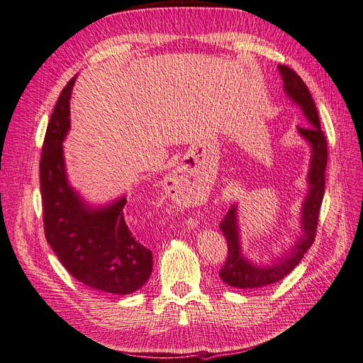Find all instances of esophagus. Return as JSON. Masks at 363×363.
I'll list each match as a JSON object with an SVG mask.
<instances>
[{
	"mask_svg": "<svg viewBox=\"0 0 363 363\" xmlns=\"http://www.w3.org/2000/svg\"><path fill=\"white\" fill-rule=\"evenodd\" d=\"M181 178H182V177H181Z\"/></svg>",
	"mask_w": 363,
	"mask_h": 363,
	"instance_id": "esophagus-1",
	"label": "esophagus"
}]
</instances>
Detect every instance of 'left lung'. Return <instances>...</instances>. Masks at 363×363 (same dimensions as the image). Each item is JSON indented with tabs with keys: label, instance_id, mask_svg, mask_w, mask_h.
Returning a JSON list of instances; mask_svg holds the SVG:
<instances>
[{
	"label": "left lung",
	"instance_id": "8db88e82",
	"mask_svg": "<svg viewBox=\"0 0 363 363\" xmlns=\"http://www.w3.org/2000/svg\"><path fill=\"white\" fill-rule=\"evenodd\" d=\"M279 72L284 79V89L286 95L301 108L308 126H297L298 134L311 145V167L308 173L309 191L301 206V230L303 233L294 245L285 252L277 261L270 265H256L245 259L241 253L238 213L237 205L230 206L225 218L221 220L220 229L228 241V258L221 267L220 277L225 284L233 288H262L282 280L288 276L297 264L301 261L311 245L313 244L317 233L320 208L325 190V166H327V142L321 131L320 118L315 102L311 96L308 86L303 79L288 66L279 65Z\"/></svg>",
	"mask_w": 363,
	"mask_h": 363
}]
</instances>
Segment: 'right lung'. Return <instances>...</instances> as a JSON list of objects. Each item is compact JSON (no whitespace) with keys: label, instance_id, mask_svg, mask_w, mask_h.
<instances>
[{"label":"right lung","instance_id":"add662e5","mask_svg":"<svg viewBox=\"0 0 363 363\" xmlns=\"http://www.w3.org/2000/svg\"><path fill=\"white\" fill-rule=\"evenodd\" d=\"M74 83L75 78L58 96L42 146L45 237L67 273L81 284L111 294H131L147 282L152 252L126 225V197L90 208L67 182L62 143L71 128L69 99Z\"/></svg>","mask_w":363,"mask_h":363}]
</instances>
